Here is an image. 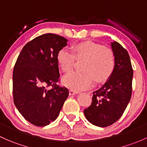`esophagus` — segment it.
Returning <instances> with one entry per match:
<instances>
[{"instance_id": "1", "label": "esophagus", "mask_w": 147, "mask_h": 147, "mask_svg": "<svg viewBox=\"0 0 147 147\" xmlns=\"http://www.w3.org/2000/svg\"><path fill=\"white\" fill-rule=\"evenodd\" d=\"M78 91H76V90H74L71 89L69 90V94H70V95H74V94H78Z\"/></svg>"}]
</instances>
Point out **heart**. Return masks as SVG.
<instances>
[{
    "mask_svg": "<svg viewBox=\"0 0 147 147\" xmlns=\"http://www.w3.org/2000/svg\"><path fill=\"white\" fill-rule=\"evenodd\" d=\"M72 54L65 49L59 50L57 55L59 67L65 74L73 70L75 59H83L82 72H74L63 78V83L68 88L80 90L92 83L107 81L115 68V56L110 48L97 42L87 40L75 43L71 47Z\"/></svg>",
    "mask_w": 147,
    "mask_h": 147,
    "instance_id": "obj_1",
    "label": "heart"
}]
</instances>
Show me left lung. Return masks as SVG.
I'll return each mask as SVG.
<instances>
[{"label": "left lung", "mask_w": 147, "mask_h": 147, "mask_svg": "<svg viewBox=\"0 0 147 147\" xmlns=\"http://www.w3.org/2000/svg\"><path fill=\"white\" fill-rule=\"evenodd\" d=\"M111 45L115 56L113 74L93 92L92 104L84 109L87 120L102 127L111 125L121 117L132 95L133 70L128 53L117 42Z\"/></svg>", "instance_id": "1"}]
</instances>
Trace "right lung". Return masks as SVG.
<instances>
[{"instance_id": "right-lung-1", "label": "right lung", "mask_w": 147, "mask_h": 147, "mask_svg": "<svg viewBox=\"0 0 147 147\" xmlns=\"http://www.w3.org/2000/svg\"><path fill=\"white\" fill-rule=\"evenodd\" d=\"M67 39L53 34L39 36L24 45L12 75L14 103L26 121L45 126L59 116L69 96L59 80L57 55L67 46ZM52 86L51 89L47 88Z\"/></svg>"}]
</instances>
